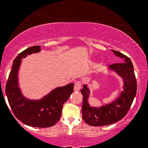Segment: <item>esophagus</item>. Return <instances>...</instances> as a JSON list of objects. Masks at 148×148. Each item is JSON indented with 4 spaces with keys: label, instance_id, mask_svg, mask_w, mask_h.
I'll list each match as a JSON object with an SVG mask.
<instances>
[{
    "label": "esophagus",
    "instance_id": "esophagus-1",
    "mask_svg": "<svg viewBox=\"0 0 148 148\" xmlns=\"http://www.w3.org/2000/svg\"><path fill=\"white\" fill-rule=\"evenodd\" d=\"M81 88V84L80 81H76L74 84V91H79Z\"/></svg>",
    "mask_w": 148,
    "mask_h": 148
}]
</instances>
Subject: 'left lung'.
<instances>
[{
    "label": "left lung",
    "instance_id": "obj_1",
    "mask_svg": "<svg viewBox=\"0 0 148 148\" xmlns=\"http://www.w3.org/2000/svg\"><path fill=\"white\" fill-rule=\"evenodd\" d=\"M112 51L116 56L123 59V62L108 66V69L123 79V90L113 102L99 107H94L88 103L90 90L88 85H84L81 90L83 95L82 116L86 123L91 126L109 125L122 120L130 110L136 95V79L130 58L117 51L112 50Z\"/></svg>",
    "mask_w": 148,
    "mask_h": 148
}]
</instances>
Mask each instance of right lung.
I'll use <instances>...</instances> for the list:
<instances>
[{"instance_id":"1","label":"right lung","mask_w":148,"mask_h":148,"mask_svg":"<svg viewBox=\"0 0 148 148\" xmlns=\"http://www.w3.org/2000/svg\"><path fill=\"white\" fill-rule=\"evenodd\" d=\"M41 51L40 46L29 47L20 53L13 62L7 81L5 92L12 111L18 120L33 127H52L60 120L64 103L74 91V84L58 87L40 99H29L18 86V72L22 58Z\"/></svg>"}]
</instances>
